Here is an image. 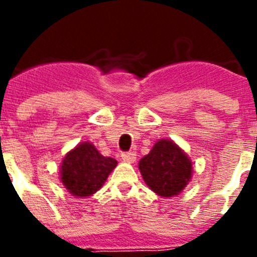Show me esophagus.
I'll return each mask as SVG.
<instances>
[{
	"label": "esophagus",
	"mask_w": 257,
	"mask_h": 257,
	"mask_svg": "<svg viewBox=\"0 0 257 257\" xmlns=\"http://www.w3.org/2000/svg\"><path fill=\"white\" fill-rule=\"evenodd\" d=\"M136 153L135 152H128V153H122L121 155V160L125 161V163H129V164H132L136 161Z\"/></svg>",
	"instance_id": "esophagus-1"
}]
</instances>
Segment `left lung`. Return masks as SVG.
Masks as SVG:
<instances>
[{"instance_id": "obj_1", "label": "left lung", "mask_w": 257, "mask_h": 257, "mask_svg": "<svg viewBox=\"0 0 257 257\" xmlns=\"http://www.w3.org/2000/svg\"><path fill=\"white\" fill-rule=\"evenodd\" d=\"M139 169L149 189L161 197L180 195L193 173L191 157L168 139L156 141L148 155L139 161Z\"/></svg>"}]
</instances>
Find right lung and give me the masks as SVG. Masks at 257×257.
Instances as JSON below:
<instances>
[{"mask_svg": "<svg viewBox=\"0 0 257 257\" xmlns=\"http://www.w3.org/2000/svg\"><path fill=\"white\" fill-rule=\"evenodd\" d=\"M116 165L114 159L102 156L92 143L82 141L62 159L60 180L70 195L85 199L100 191Z\"/></svg>", "mask_w": 257, "mask_h": 257, "instance_id": "add662e5", "label": "right lung"}]
</instances>
